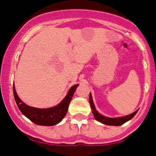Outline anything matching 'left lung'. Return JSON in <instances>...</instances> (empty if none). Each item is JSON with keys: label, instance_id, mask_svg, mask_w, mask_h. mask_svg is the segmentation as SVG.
<instances>
[{"label": "left lung", "instance_id": "left-lung-1", "mask_svg": "<svg viewBox=\"0 0 156 156\" xmlns=\"http://www.w3.org/2000/svg\"><path fill=\"white\" fill-rule=\"evenodd\" d=\"M89 101H90V108L92 109V113H93L95 119L98 122H101L103 124L108 125V126H120V125L123 124L127 121L130 120V119L136 115L138 110L135 111L133 113L129 114V115H125V116L122 117H116V118H110V117H106L105 115H101L96 110L94 104L93 99H92V95L90 93V98H89Z\"/></svg>", "mask_w": 156, "mask_h": 156}]
</instances>
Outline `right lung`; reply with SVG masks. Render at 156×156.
Wrapping results in <instances>:
<instances>
[{
	"mask_svg": "<svg viewBox=\"0 0 156 156\" xmlns=\"http://www.w3.org/2000/svg\"><path fill=\"white\" fill-rule=\"evenodd\" d=\"M79 84L71 87L66 97L56 106L48 108H34L24 103L19 98L16 93L15 85H13V93L15 100L22 113L35 124L41 126H54L61 122L67 113L69 105L73 96L74 92Z\"/></svg>",
	"mask_w": 156,
	"mask_h": 156,
	"instance_id": "add662e5",
	"label": "right lung"
}]
</instances>
